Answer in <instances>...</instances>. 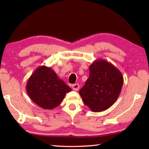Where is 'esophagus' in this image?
Segmentation results:
<instances>
[{
	"instance_id": "1",
	"label": "esophagus",
	"mask_w": 149,
	"mask_h": 149,
	"mask_svg": "<svg viewBox=\"0 0 149 149\" xmlns=\"http://www.w3.org/2000/svg\"><path fill=\"white\" fill-rule=\"evenodd\" d=\"M72 87L74 91H78L79 89V85L78 84H75L72 85Z\"/></svg>"
}]
</instances>
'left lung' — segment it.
I'll return each mask as SVG.
<instances>
[{"mask_svg":"<svg viewBox=\"0 0 149 149\" xmlns=\"http://www.w3.org/2000/svg\"><path fill=\"white\" fill-rule=\"evenodd\" d=\"M123 83L119 70L107 60L97 59L89 66V77L79 90V95L93 112H102L116 101Z\"/></svg>","mask_w":149,"mask_h":149,"instance_id":"1","label":"left lung"}]
</instances>
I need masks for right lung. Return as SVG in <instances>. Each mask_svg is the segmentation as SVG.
<instances>
[{
  "label": "right lung",
  "instance_id": "obj_1",
  "mask_svg": "<svg viewBox=\"0 0 149 149\" xmlns=\"http://www.w3.org/2000/svg\"><path fill=\"white\" fill-rule=\"evenodd\" d=\"M71 90L51 68L45 65L37 68L26 84L27 93L32 101L47 110L61 104L65 94Z\"/></svg>",
  "mask_w": 149,
  "mask_h": 149
}]
</instances>
